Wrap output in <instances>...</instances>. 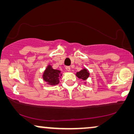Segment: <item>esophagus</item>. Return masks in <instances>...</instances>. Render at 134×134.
Masks as SVG:
<instances>
[{"label": "esophagus", "mask_w": 134, "mask_h": 134, "mask_svg": "<svg viewBox=\"0 0 134 134\" xmlns=\"http://www.w3.org/2000/svg\"><path fill=\"white\" fill-rule=\"evenodd\" d=\"M65 69H66V71H70V70H71V68L69 66H66Z\"/></svg>", "instance_id": "1"}]
</instances>
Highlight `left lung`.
Returning a JSON list of instances; mask_svg holds the SVG:
<instances>
[{"mask_svg": "<svg viewBox=\"0 0 134 134\" xmlns=\"http://www.w3.org/2000/svg\"><path fill=\"white\" fill-rule=\"evenodd\" d=\"M76 76L79 79L83 80L84 81L85 84L87 83L86 80L90 76V72L88 70L87 68H83L82 69L81 71H80L79 72H77Z\"/></svg>", "mask_w": 134, "mask_h": 134, "instance_id": "left-lung-1", "label": "left lung"}]
</instances>
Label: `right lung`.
I'll list each match as a JSON object with an SVG mask.
<instances>
[{
	"instance_id": "add662e5",
	"label": "right lung",
	"mask_w": 134,
	"mask_h": 134,
	"mask_svg": "<svg viewBox=\"0 0 134 134\" xmlns=\"http://www.w3.org/2000/svg\"><path fill=\"white\" fill-rule=\"evenodd\" d=\"M62 76L61 71L53 69L50 65H47L43 74V79L49 85L55 86L59 83L60 79Z\"/></svg>"
}]
</instances>
